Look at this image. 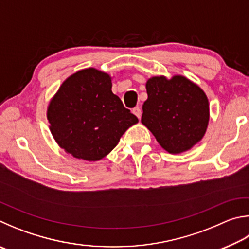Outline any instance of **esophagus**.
<instances>
[{
    "instance_id": "1",
    "label": "esophagus",
    "mask_w": 249,
    "mask_h": 249,
    "mask_svg": "<svg viewBox=\"0 0 249 249\" xmlns=\"http://www.w3.org/2000/svg\"><path fill=\"white\" fill-rule=\"evenodd\" d=\"M133 113L138 117V119H140V116H142V110H140L139 107H135L133 109Z\"/></svg>"
}]
</instances>
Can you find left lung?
<instances>
[{"label":"left lung","instance_id":"1","mask_svg":"<svg viewBox=\"0 0 249 249\" xmlns=\"http://www.w3.org/2000/svg\"><path fill=\"white\" fill-rule=\"evenodd\" d=\"M146 88L142 123L162 148L180 153L201 140L209 122V102L197 85L183 76H158L148 79Z\"/></svg>","mask_w":249,"mask_h":249}]
</instances>
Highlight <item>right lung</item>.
I'll use <instances>...</instances> for the list:
<instances>
[{
  "label": "right lung",
  "instance_id": "1",
  "mask_svg": "<svg viewBox=\"0 0 249 249\" xmlns=\"http://www.w3.org/2000/svg\"><path fill=\"white\" fill-rule=\"evenodd\" d=\"M111 77L96 69L70 76L48 107L58 146L78 159L98 161L115 148L138 119L112 92Z\"/></svg>",
  "mask_w": 249,
  "mask_h": 249
}]
</instances>
